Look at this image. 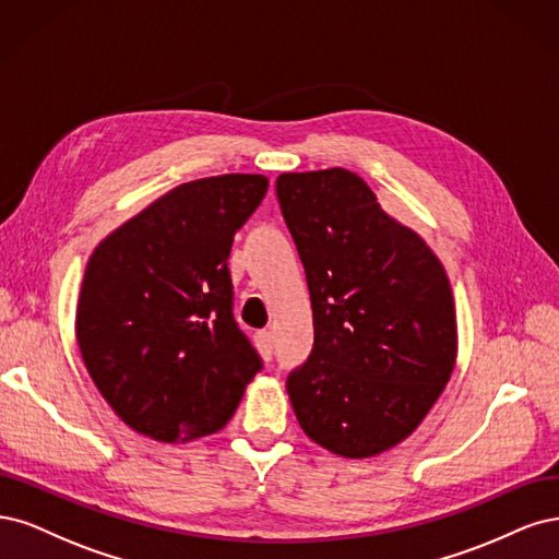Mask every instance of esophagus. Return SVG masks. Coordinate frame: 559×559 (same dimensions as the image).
<instances>
[{
	"instance_id": "obj_1",
	"label": "esophagus",
	"mask_w": 559,
	"mask_h": 559,
	"mask_svg": "<svg viewBox=\"0 0 559 559\" xmlns=\"http://www.w3.org/2000/svg\"><path fill=\"white\" fill-rule=\"evenodd\" d=\"M255 344H258L260 353H262L266 359L274 355V334L269 332V330H262V332L255 334Z\"/></svg>"
}]
</instances>
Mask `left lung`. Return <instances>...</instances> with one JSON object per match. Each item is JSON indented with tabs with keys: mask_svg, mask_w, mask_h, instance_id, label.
<instances>
[{
	"mask_svg": "<svg viewBox=\"0 0 559 559\" xmlns=\"http://www.w3.org/2000/svg\"><path fill=\"white\" fill-rule=\"evenodd\" d=\"M276 197L313 309L311 355L285 383L295 416L336 455L383 453L418 427L453 373L448 276L348 169L281 174Z\"/></svg>",
	"mask_w": 559,
	"mask_h": 559,
	"instance_id": "1",
	"label": "left lung"
}]
</instances>
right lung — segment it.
<instances>
[{"label":"right lung","mask_w":559,"mask_h":559,"mask_svg":"<svg viewBox=\"0 0 559 559\" xmlns=\"http://www.w3.org/2000/svg\"><path fill=\"white\" fill-rule=\"evenodd\" d=\"M266 186L260 174L178 186L90 258L79 348L104 400L139 435L167 443L213 435L262 369L234 318L227 258Z\"/></svg>","instance_id":"obj_1"}]
</instances>
